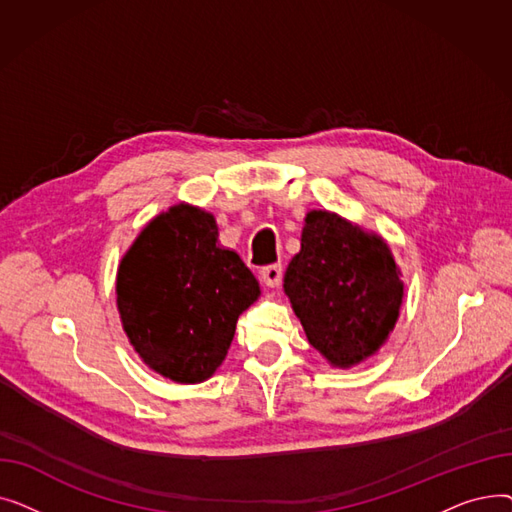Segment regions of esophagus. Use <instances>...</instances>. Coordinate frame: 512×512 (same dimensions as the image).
<instances>
[{"instance_id": "34e87169", "label": "esophagus", "mask_w": 512, "mask_h": 512, "mask_svg": "<svg viewBox=\"0 0 512 512\" xmlns=\"http://www.w3.org/2000/svg\"><path fill=\"white\" fill-rule=\"evenodd\" d=\"M261 282L265 284V286H270V288H276V286H280V282H282V265H265L263 270H261Z\"/></svg>"}]
</instances>
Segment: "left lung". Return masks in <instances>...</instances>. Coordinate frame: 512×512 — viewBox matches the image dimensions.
I'll return each instance as SVG.
<instances>
[{"instance_id": "left-lung-1", "label": "left lung", "mask_w": 512, "mask_h": 512, "mask_svg": "<svg viewBox=\"0 0 512 512\" xmlns=\"http://www.w3.org/2000/svg\"><path fill=\"white\" fill-rule=\"evenodd\" d=\"M284 292L309 344L348 369L380 351L394 330L405 286L386 240L338 213H307L301 251L284 274Z\"/></svg>"}]
</instances>
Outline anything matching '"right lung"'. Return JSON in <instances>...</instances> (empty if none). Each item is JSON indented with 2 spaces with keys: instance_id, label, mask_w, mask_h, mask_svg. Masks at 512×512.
I'll list each match as a JSON object with an SVG mask.
<instances>
[{
  "instance_id": "1",
  "label": "right lung",
  "mask_w": 512,
  "mask_h": 512,
  "mask_svg": "<svg viewBox=\"0 0 512 512\" xmlns=\"http://www.w3.org/2000/svg\"><path fill=\"white\" fill-rule=\"evenodd\" d=\"M118 311L143 363L178 384L209 380L238 315L261 294L242 259L220 247L215 218L178 203L153 218L120 261Z\"/></svg>"
}]
</instances>
